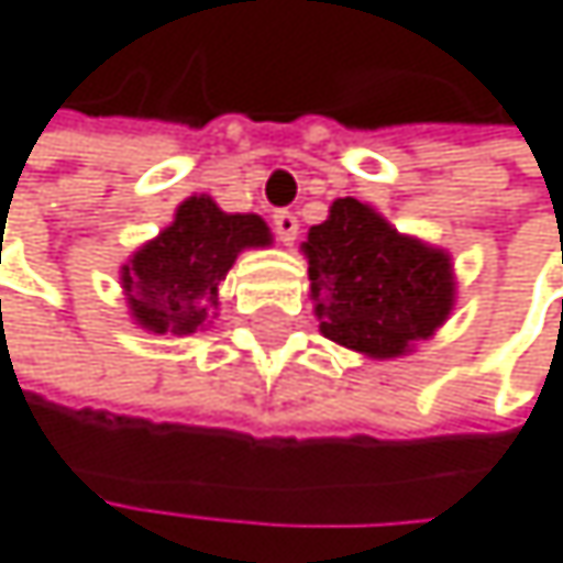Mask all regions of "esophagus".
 Returning a JSON list of instances; mask_svg holds the SVG:
<instances>
[{
  "label": "esophagus",
  "instance_id": "obj_1",
  "mask_svg": "<svg viewBox=\"0 0 563 563\" xmlns=\"http://www.w3.org/2000/svg\"><path fill=\"white\" fill-rule=\"evenodd\" d=\"M274 231H277V238H280L283 244H292L296 241V234H299V221H296V214L292 211H274Z\"/></svg>",
  "mask_w": 563,
  "mask_h": 563
}]
</instances>
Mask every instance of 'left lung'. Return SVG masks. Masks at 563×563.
I'll list each match as a JSON object with an SVG mask.
<instances>
[{
  "label": "left lung",
  "mask_w": 563,
  "mask_h": 563,
  "mask_svg": "<svg viewBox=\"0 0 563 563\" xmlns=\"http://www.w3.org/2000/svg\"><path fill=\"white\" fill-rule=\"evenodd\" d=\"M306 257L319 329L345 349L394 358L450 316V257L400 238L355 198H339L309 231Z\"/></svg>",
  "instance_id": "obj_1"
}]
</instances>
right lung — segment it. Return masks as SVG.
<instances>
[{"label":"right lung","instance_id":"obj_1","mask_svg":"<svg viewBox=\"0 0 563 563\" xmlns=\"http://www.w3.org/2000/svg\"><path fill=\"white\" fill-rule=\"evenodd\" d=\"M271 244L257 214H224L211 198L178 205L169 228L123 267L130 309L150 332L188 335L218 306V283L244 247Z\"/></svg>","mask_w":563,"mask_h":563}]
</instances>
